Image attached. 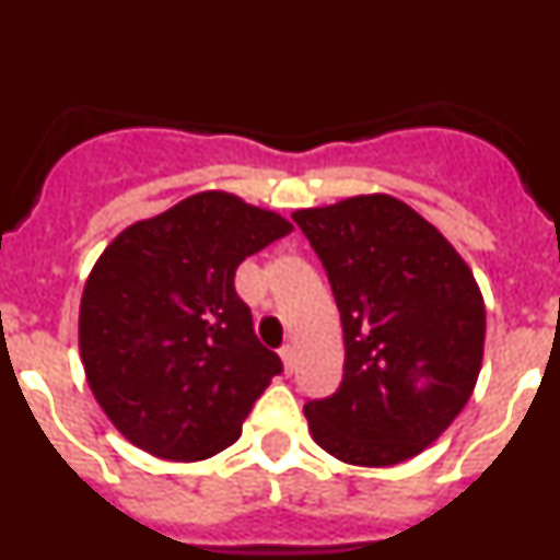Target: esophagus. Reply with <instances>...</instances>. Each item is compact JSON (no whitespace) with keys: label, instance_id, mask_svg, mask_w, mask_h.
<instances>
[{"label":"esophagus","instance_id":"esophagus-1","mask_svg":"<svg viewBox=\"0 0 560 560\" xmlns=\"http://www.w3.org/2000/svg\"><path fill=\"white\" fill-rule=\"evenodd\" d=\"M280 359H283L285 373H294V368H296V350H294V345H285V348L280 350Z\"/></svg>","mask_w":560,"mask_h":560}]
</instances>
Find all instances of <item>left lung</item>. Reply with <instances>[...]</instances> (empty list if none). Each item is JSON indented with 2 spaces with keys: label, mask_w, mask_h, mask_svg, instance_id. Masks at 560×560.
Returning <instances> with one entry per match:
<instances>
[{
  "label": "left lung",
  "mask_w": 560,
  "mask_h": 560,
  "mask_svg": "<svg viewBox=\"0 0 560 560\" xmlns=\"http://www.w3.org/2000/svg\"><path fill=\"white\" fill-rule=\"evenodd\" d=\"M291 219L328 271L345 334L339 389L305 404L311 438L341 463H404L471 398L485 348L477 280L423 215L384 192Z\"/></svg>",
  "instance_id": "8db88e82"
}]
</instances>
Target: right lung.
I'll return each instance as SVG.
<instances>
[{
    "label": "right lung",
    "mask_w": 560,
    "mask_h": 560,
    "mask_svg": "<svg viewBox=\"0 0 560 560\" xmlns=\"http://www.w3.org/2000/svg\"><path fill=\"white\" fill-rule=\"evenodd\" d=\"M294 226L232 192H196L114 237L81 300V359L133 446L192 463L224 452L283 373L235 291L246 257Z\"/></svg>",
    "instance_id": "obj_1"
}]
</instances>
